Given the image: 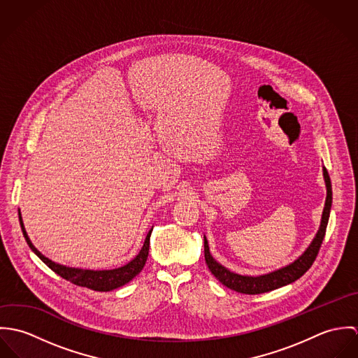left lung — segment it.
<instances>
[{
    "instance_id": "left-lung-1",
    "label": "left lung",
    "mask_w": 358,
    "mask_h": 358,
    "mask_svg": "<svg viewBox=\"0 0 358 358\" xmlns=\"http://www.w3.org/2000/svg\"><path fill=\"white\" fill-rule=\"evenodd\" d=\"M322 175H324V182L327 187V199H325V205L322 209V216H321V223L320 227L307 247L306 251L291 262L289 264H285L277 270H273L266 274L260 275H244L238 274L234 271H230L227 267L220 264L215 257L210 255L208 240L204 236V255L205 262L208 264V268L210 273L227 288L240 292V294H247V295H256V294H264L281 287H285L298 278H301L307 270L311 267L313 262L315 260V256L320 251V247L322 244L328 219H329V212L332 206V186H331V179L328 175V171L325 166H322Z\"/></svg>"
}]
</instances>
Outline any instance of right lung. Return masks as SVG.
I'll return each mask as SVG.
<instances>
[{
	"label": "right lung",
	"mask_w": 358,
	"mask_h": 358,
	"mask_svg": "<svg viewBox=\"0 0 358 358\" xmlns=\"http://www.w3.org/2000/svg\"><path fill=\"white\" fill-rule=\"evenodd\" d=\"M19 220H20V227H22L24 240L29 244L30 250L38 256L51 270H53L62 278H64L76 285L85 287V288L99 291V292H108L115 288H120V287L125 285L127 282H129L132 278H135L142 271V268L145 267V263L148 260V255H149L150 236L153 231V227H152L146 236V240H145L143 247L139 251V254L135 256L131 262H128L127 264L117 267V268H110V270H90V268H80V267H69V266L56 263L51 259H48L47 256L43 255L30 241V238L26 233L24 224H23L20 210H19Z\"/></svg>",
	"instance_id": "right-lung-1"
}]
</instances>
